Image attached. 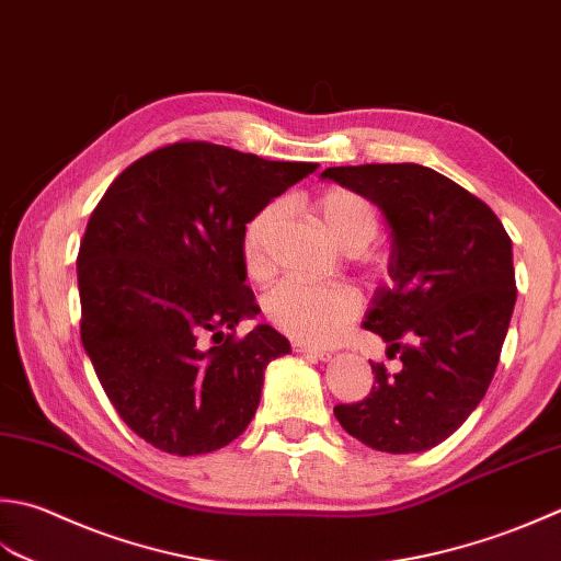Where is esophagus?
<instances>
[{"label":"esophagus","instance_id":"obj_1","mask_svg":"<svg viewBox=\"0 0 561 561\" xmlns=\"http://www.w3.org/2000/svg\"><path fill=\"white\" fill-rule=\"evenodd\" d=\"M291 347L296 350V353H301V355H306V357H313V359H331V350L318 347V345H306V343H301V340H294Z\"/></svg>","mask_w":561,"mask_h":561}]
</instances>
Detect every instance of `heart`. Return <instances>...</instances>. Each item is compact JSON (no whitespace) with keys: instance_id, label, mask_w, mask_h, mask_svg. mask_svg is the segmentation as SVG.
Listing matches in <instances>:
<instances>
[{"instance_id":"obj_1","label":"heart","mask_w":561,"mask_h":561,"mask_svg":"<svg viewBox=\"0 0 561 561\" xmlns=\"http://www.w3.org/2000/svg\"><path fill=\"white\" fill-rule=\"evenodd\" d=\"M318 211L325 226L347 250H362L379 230L377 208L367 196L347 186H331L318 196ZM284 202L260 206L243 228V265L250 277L270 272V243L284 218ZM359 311V294L345 284H318L309 279H284L265 296V313L274 325L301 343L333 340Z\"/></svg>"}]
</instances>
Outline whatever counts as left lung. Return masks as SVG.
I'll use <instances>...</instances> for the list:
<instances>
[{"label":"left lung","instance_id":"obj_1","mask_svg":"<svg viewBox=\"0 0 561 561\" xmlns=\"http://www.w3.org/2000/svg\"><path fill=\"white\" fill-rule=\"evenodd\" d=\"M321 178L375 202L391 228V284L365 318L403 369L369 362L375 387L333 413L379 453H425L484 399L515 306L513 245L491 208L413 162L328 168Z\"/></svg>","mask_w":561,"mask_h":561}]
</instances>
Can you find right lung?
Masks as SVG:
<instances>
[{
    "instance_id": "right-lung-1",
    "label": "right lung",
    "mask_w": 561,
    "mask_h": 561,
    "mask_svg": "<svg viewBox=\"0 0 561 561\" xmlns=\"http://www.w3.org/2000/svg\"><path fill=\"white\" fill-rule=\"evenodd\" d=\"M316 168L180 140L128 164L96 204L77 255L82 345L121 421L152 447L214 453L255 415L267 365L291 347L265 323L236 337L260 313L243 228Z\"/></svg>"
}]
</instances>
